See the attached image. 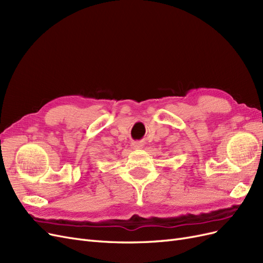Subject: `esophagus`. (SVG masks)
I'll return each instance as SVG.
<instances>
[{
    "instance_id": "esophagus-1",
    "label": "esophagus",
    "mask_w": 263,
    "mask_h": 263,
    "mask_svg": "<svg viewBox=\"0 0 263 263\" xmlns=\"http://www.w3.org/2000/svg\"><path fill=\"white\" fill-rule=\"evenodd\" d=\"M142 146L139 144V142H134L133 144V149H140Z\"/></svg>"
}]
</instances>
